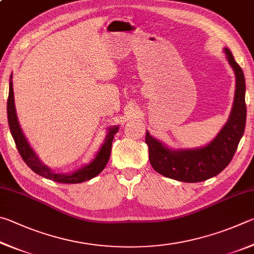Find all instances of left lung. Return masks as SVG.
<instances>
[{"label":"left lung","instance_id":"8db88e82","mask_svg":"<svg viewBox=\"0 0 254 254\" xmlns=\"http://www.w3.org/2000/svg\"><path fill=\"white\" fill-rule=\"evenodd\" d=\"M224 52L234 70L237 83L229 120L215 138L201 148L176 150L166 147L146 131L145 141L148 145L149 162L154 170L163 176L186 183H196L220 174L232 161L246 128V79L232 52L226 48Z\"/></svg>","mask_w":254,"mask_h":254}]
</instances>
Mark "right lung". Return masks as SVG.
Instances as JSON below:
<instances>
[{
    "label": "right lung",
    "instance_id": "1",
    "mask_svg": "<svg viewBox=\"0 0 254 254\" xmlns=\"http://www.w3.org/2000/svg\"><path fill=\"white\" fill-rule=\"evenodd\" d=\"M7 120L8 126H10V130L13 139L15 141L16 148L19 150L21 157L25 162L31 170L38 175L46 177L48 180L58 182V183H64V184H77L82 183L96 177L98 174H100L102 170L106 167L107 163L109 161L110 152H111V145H113V139L116 132L118 131V126L110 127L108 129V134H107L105 138V143L101 145L99 152L97 153L95 159L84 165L83 167L79 168V170L74 171L69 174H59V173H55L51 171L48 166L40 161L37 154L34 150L31 148L29 141L26 140L25 136L22 131L20 124L17 122V116L15 111V105H14V95H13V82H12V74L10 77V89H8V98H7Z\"/></svg>",
    "mask_w": 254,
    "mask_h": 254
}]
</instances>
